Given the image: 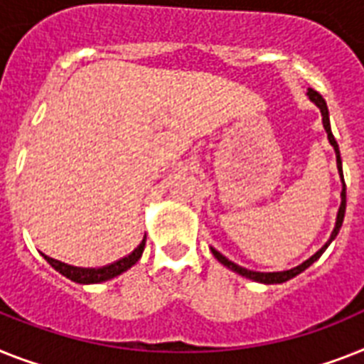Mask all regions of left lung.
<instances>
[{
  "mask_svg": "<svg viewBox=\"0 0 364 364\" xmlns=\"http://www.w3.org/2000/svg\"><path fill=\"white\" fill-rule=\"evenodd\" d=\"M307 96H309V100H311L312 104H314V106H316L318 109H320V113H322L323 130H326V134H327V139H329V145L333 146V150H335V156H337L338 175H341V182H342L341 206H338L337 221H335V227H333V232H331V236H329V240H327V242L323 243L322 247L318 249L316 253L312 255L311 258H307L305 262L299 264V266H296V268L284 269V272L262 273V272H253V269L242 268V266H238V264H234L232 260H229V258H227V257H223V255L219 253L218 249L210 247V249H212V255H214V257L218 258L219 262L223 264V266H227V268H229L230 272L238 273V275H242V277H245V279H251V281H257V283H262V284H281V283H287V281H290V279L296 277V275H299V273H301V272H305V269H307L309 266H311V264H314V262H316V260H318V258L322 257L323 251H326V249L329 247V243H331L333 240L337 238L338 230H341V227H342V221H344V212H346V184H344V175H342L341 150H338L337 141H335V137H333V132H331V122H329V111H327V104H326V100H323L322 95H320V92H316V91H314V89H309Z\"/></svg>",
  "mask_w": 364,
  "mask_h": 364,
  "instance_id": "1",
  "label": "left lung"
}]
</instances>
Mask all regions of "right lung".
<instances>
[{
	"label": "right lung",
	"instance_id": "add662e5",
	"mask_svg": "<svg viewBox=\"0 0 364 364\" xmlns=\"http://www.w3.org/2000/svg\"><path fill=\"white\" fill-rule=\"evenodd\" d=\"M145 242H146V236L143 238V242H141L139 245H137L130 255H128V257L121 258V260H117V262L109 264V266H104V268H76V266H68V264L65 262L53 260V258L46 257V255H44V258H46L48 264H50L55 272H59L67 279L74 281V283L96 284V283H104V281H109V279L128 272V269H130L137 260H139L143 251H145Z\"/></svg>",
	"mask_w": 364,
	"mask_h": 364
}]
</instances>
